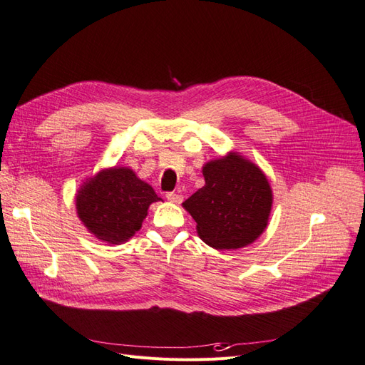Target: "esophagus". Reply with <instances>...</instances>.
I'll return each instance as SVG.
<instances>
[{
    "label": "esophagus",
    "mask_w": 365,
    "mask_h": 365,
    "mask_svg": "<svg viewBox=\"0 0 365 365\" xmlns=\"http://www.w3.org/2000/svg\"><path fill=\"white\" fill-rule=\"evenodd\" d=\"M165 197H167V200H170L171 203H182V200H183V197L178 192H167Z\"/></svg>",
    "instance_id": "34e87169"
}]
</instances>
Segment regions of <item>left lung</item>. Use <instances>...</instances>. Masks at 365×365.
<instances>
[{
	"instance_id": "1",
	"label": "left lung",
	"mask_w": 365,
	"mask_h": 365,
	"mask_svg": "<svg viewBox=\"0 0 365 365\" xmlns=\"http://www.w3.org/2000/svg\"><path fill=\"white\" fill-rule=\"evenodd\" d=\"M205 186L183 207L197 222L198 237L217 250L241 249L264 232L273 194L264 173L237 153L203 167Z\"/></svg>"
}]
</instances>
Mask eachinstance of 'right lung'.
Returning a JSON list of instances; mask_svg holds the SVG:
<instances>
[{
  "instance_id": "1",
  "label": "right lung",
  "mask_w": 365,
  "mask_h": 365,
  "mask_svg": "<svg viewBox=\"0 0 365 365\" xmlns=\"http://www.w3.org/2000/svg\"><path fill=\"white\" fill-rule=\"evenodd\" d=\"M160 200L153 187L128 168L100 171L77 192V214L101 241L120 244L143 226L148 206Z\"/></svg>"
}]
</instances>
